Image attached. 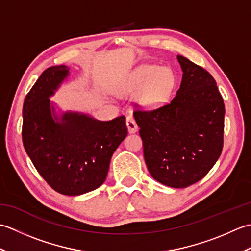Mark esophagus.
<instances>
[{
  "label": "esophagus",
  "mask_w": 251,
  "mask_h": 251,
  "mask_svg": "<svg viewBox=\"0 0 251 251\" xmlns=\"http://www.w3.org/2000/svg\"><path fill=\"white\" fill-rule=\"evenodd\" d=\"M126 124H127V128H128L129 134H135V132L138 130L137 123L131 115H128L126 117Z\"/></svg>",
  "instance_id": "1"
}]
</instances>
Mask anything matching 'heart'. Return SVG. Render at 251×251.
Returning a JSON list of instances; mask_svg holds the SVG:
<instances>
[{
  "label": "heart",
  "instance_id": "heart-1",
  "mask_svg": "<svg viewBox=\"0 0 251 251\" xmlns=\"http://www.w3.org/2000/svg\"><path fill=\"white\" fill-rule=\"evenodd\" d=\"M176 86V75L168 67L141 65L117 84V92L136 95V102L147 110L157 109L167 102Z\"/></svg>",
  "mask_w": 251,
  "mask_h": 251
}]
</instances>
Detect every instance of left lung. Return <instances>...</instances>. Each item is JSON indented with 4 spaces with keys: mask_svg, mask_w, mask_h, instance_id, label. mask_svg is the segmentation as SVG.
I'll return each mask as SVG.
<instances>
[{
    "mask_svg": "<svg viewBox=\"0 0 251 251\" xmlns=\"http://www.w3.org/2000/svg\"><path fill=\"white\" fill-rule=\"evenodd\" d=\"M182 79L174 99L152 111H135L149 173L172 188L202 179L221 155L225 103L204 68L177 56Z\"/></svg>",
    "mask_w": 251,
    "mask_h": 251,
    "instance_id": "left-lung-1",
    "label": "left lung"
}]
</instances>
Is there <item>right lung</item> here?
Segmentation results:
<instances>
[{
	"label": "right lung",
	"instance_id": "1",
	"mask_svg": "<svg viewBox=\"0 0 251 251\" xmlns=\"http://www.w3.org/2000/svg\"><path fill=\"white\" fill-rule=\"evenodd\" d=\"M70 68L54 66L41 74L23 108V142L37 172L63 195H81L102 184L115 150L128 134L124 116L99 121L88 114L57 113L51 96Z\"/></svg>",
	"mask_w": 251,
	"mask_h": 251
}]
</instances>
